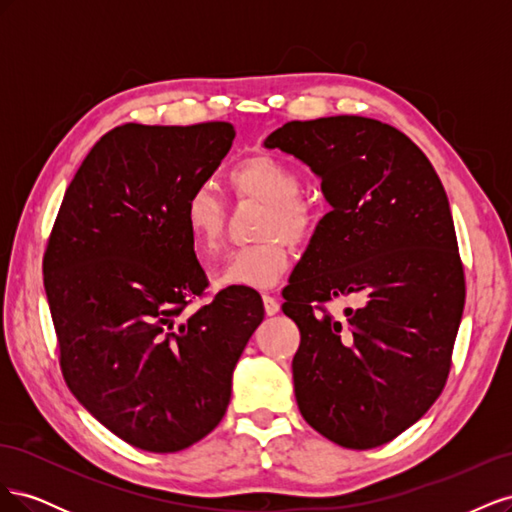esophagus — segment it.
Instances as JSON below:
<instances>
[{
  "label": "esophagus",
  "mask_w": 512,
  "mask_h": 512,
  "mask_svg": "<svg viewBox=\"0 0 512 512\" xmlns=\"http://www.w3.org/2000/svg\"><path fill=\"white\" fill-rule=\"evenodd\" d=\"M262 303H265V312H267L269 316L280 312V301H277V299L273 297V294H262Z\"/></svg>",
  "instance_id": "esophagus-1"
}]
</instances>
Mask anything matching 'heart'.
<instances>
[{
	"label": "heart",
	"mask_w": 512,
	"mask_h": 512,
	"mask_svg": "<svg viewBox=\"0 0 512 512\" xmlns=\"http://www.w3.org/2000/svg\"><path fill=\"white\" fill-rule=\"evenodd\" d=\"M228 183L241 200L262 203L256 235L258 243L230 252L215 273L220 286L275 284L290 265V243H307L322 222V207L314 196L301 192L303 177L297 168L273 153L237 162L228 170ZM183 222L200 258L220 250L226 205L209 185H196L185 198Z\"/></svg>",
	"instance_id": "b5f03b06"
}]
</instances>
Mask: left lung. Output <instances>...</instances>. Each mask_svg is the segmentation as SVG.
Here are the masks:
<instances>
[{"instance_id":"1","label":"left lung","mask_w":512,"mask_h":512,"mask_svg":"<svg viewBox=\"0 0 512 512\" xmlns=\"http://www.w3.org/2000/svg\"><path fill=\"white\" fill-rule=\"evenodd\" d=\"M265 147L303 160L333 207L282 290L301 331L299 410L339 446L391 442L440 397L466 305L442 181L404 132L369 117L288 121ZM350 293L364 305L337 321L328 303Z\"/></svg>"}]
</instances>
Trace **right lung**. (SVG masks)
Returning <instances> with one entry per match:
<instances>
[{
	"instance_id": "obj_1",
	"label": "right lung",
	"mask_w": 512,
	"mask_h": 512,
	"mask_svg": "<svg viewBox=\"0 0 512 512\" xmlns=\"http://www.w3.org/2000/svg\"><path fill=\"white\" fill-rule=\"evenodd\" d=\"M235 126L123 123L87 153L42 258L68 389L117 438L175 453L218 427L232 371L265 307L256 292L207 297L185 198L228 153Z\"/></svg>"
}]
</instances>
